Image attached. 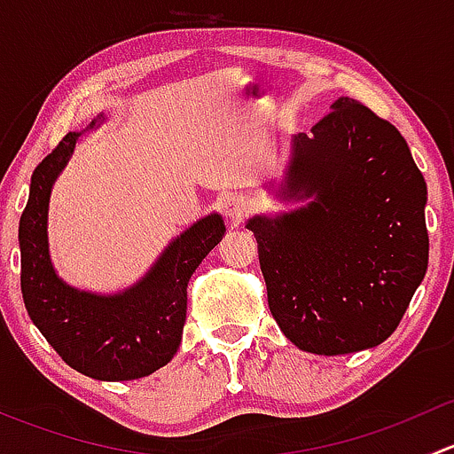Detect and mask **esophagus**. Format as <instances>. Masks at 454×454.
<instances>
[{"mask_svg": "<svg viewBox=\"0 0 454 454\" xmlns=\"http://www.w3.org/2000/svg\"><path fill=\"white\" fill-rule=\"evenodd\" d=\"M248 210H250V201L248 198H244V195H237V193L228 195V198L222 201V213L226 215L232 223H239L241 219L248 215Z\"/></svg>", "mask_w": 454, "mask_h": 454, "instance_id": "obj_1", "label": "esophagus"}]
</instances>
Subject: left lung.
I'll list each match as a JSON object with an SVG mask.
<instances>
[{
  "label": "left lung",
  "mask_w": 454,
  "mask_h": 454,
  "mask_svg": "<svg viewBox=\"0 0 454 454\" xmlns=\"http://www.w3.org/2000/svg\"><path fill=\"white\" fill-rule=\"evenodd\" d=\"M281 191L314 198L248 222L281 332L318 356L387 340L428 268L426 182L400 131L342 96L294 136Z\"/></svg>",
  "instance_id": "obj_1"
}]
</instances>
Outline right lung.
Masks as SVG:
<instances>
[{
  "label": "right lung",
  "mask_w": 454,
  "mask_h": 454,
  "mask_svg": "<svg viewBox=\"0 0 454 454\" xmlns=\"http://www.w3.org/2000/svg\"><path fill=\"white\" fill-rule=\"evenodd\" d=\"M76 138L79 134H67L32 171L30 198L20 219L21 294L32 323L72 369L112 382L145 378L176 356L186 320L189 278L226 228L219 215L193 223L122 294L96 296L66 286L50 263L45 231L50 191Z\"/></svg>",
  "instance_id": "1"
}]
</instances>
